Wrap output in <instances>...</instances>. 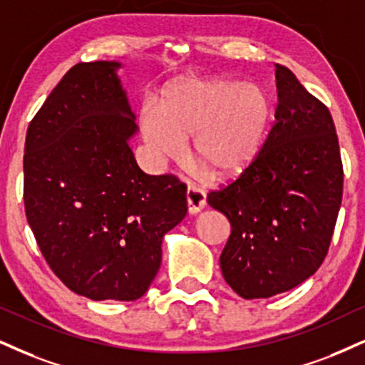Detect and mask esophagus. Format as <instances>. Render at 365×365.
Returning <instances> with one entry per match:
<instances>
[{"instance_id":"1","label":"esophagus","mask_w":365,"mask_h":365,"mask_svg":"<svg viewBox=\"0 0 365 365\" xmlns=\"http://www.w3.org/2000/svg\"><path fill=\"white\" fill-rule=\"evenodd\" d=\"M186 200H187V210H190V213L191 215L200 213L206 205V192L196 186H190L186 192Z\"/></svg>"}]
</instances>
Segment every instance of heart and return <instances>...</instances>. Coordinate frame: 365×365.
<instances>
[{
  "label": "heart",
  "instance_id": "1",
  "mask_svg": "<svg viewBox=\"0 0 365 365\" xmlns=\"http://www.w3.org/2000/svg\"><path fill=\"white\" fill-rule=\"evenodd\" d=\"M272 103L257 84L223 78L182 79L165 89L159 110L143 108L140 132L159 162L179 159L191 138V157L215 178L249 168L262 147Z\"/></svg>",
  "mask_w": 365,
  "mask_h": 365
}]
</instances>
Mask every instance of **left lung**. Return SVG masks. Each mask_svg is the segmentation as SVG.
I'll list each match as a JSON object with an SVG mask.
<instances>
[{"label": "left lung", "mask_w": 365, "mask_h": 365, "mask_svg": "<svg viewBox=\"0 0 365 365\" xmlns=\"http://www.w3.org/2000/svg\"><path fill=\"white\" fill-rule=\"evenodd\" d=\"M276 86V121L255 160L206 197L230 222L220 267L244 299L286 292L318 271L344 191L339 137L328 108L281 64Z\"/></svg>", "instance_id": "8db88e82"}]
</instances>
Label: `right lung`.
I'll list each match as a JSON object with an SVG mask.
<instances>
[{
	"label": "right lung",
	"instance_id": "add662e5",
	"mask_svg": "<svg viewBox=\"0 0 365 365\" xmlns=\"http://www.w3.org/2000/svg\"><path fill=\"white\" fill-rule=\"evenodd\" d=\"M120 62H79L26 130L24 201L53 274L89 299L135 301L154 281L162 238L187 213L186 184L148 175Z\"/></svg>",
	"mask_w": 365,
	"mask_h": 365
}]
</instances>
